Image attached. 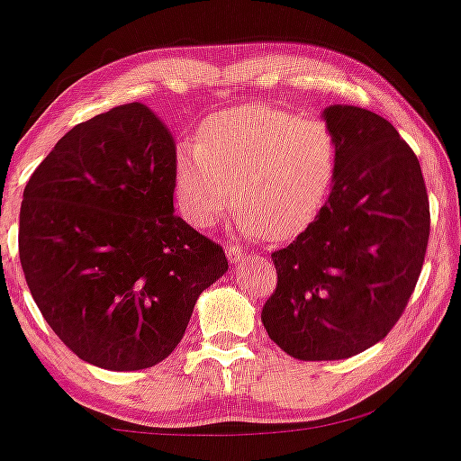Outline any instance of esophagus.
<instances>
[{"label":"esophagus","instance_id":"1","mask_svg":"<svg viewBox=\"0 0 461 461\" xmlns=\"http://www.w3.org/2000/svg\"><path fill=\"white\" fill-rule=\"evenodd\" d=\"M225 255H227V259H230V264H240L242 259L247 258V255L242 253L238 247H225Z\"/></svg>","mask_w":461,"mask_h":461}]
</instances>
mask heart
Instances as JSON below:
<instances>
[{
    "instance_id": "b5f03b06",
    "label": "heart",
    "mask_w": 461,
    "mask_h": 461,
    "mask_svg": "<svg viewBox=\"0 0 461 461\" xmlns=\"http://www.w3.org/2000/svg\"><path fill=\"white\" fill-rule=\"evenodd\" d=\"M337 163V135L326 122L247 104L208 118L199 141L177 143L174 197L195 227H210L236 202L240 234L287 240L326 203Z\"/></svg>"
}]
</instances>
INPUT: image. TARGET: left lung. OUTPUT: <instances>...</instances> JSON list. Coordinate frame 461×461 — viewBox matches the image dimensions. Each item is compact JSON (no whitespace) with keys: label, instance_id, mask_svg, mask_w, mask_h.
Returning a JSON list of instances; mask_svg holds the SVG:
<instances>
[{"label":"left lung","instance_id":"1","mask_svg":"<svg viewBox=\"0 0 461 461\" xmlns=\"http://www.w3.org/2000/svg\"><path fill=\"white\" fill-rule=\"evenodd\" d=\"M339 163L330 195L290 247L273 253L264 329L301 360H341L384 339L412 296L429 240L419 158L389 120L330 104Z\"/></svg>","mask_w":461,"mask_h":461}]
</instances>
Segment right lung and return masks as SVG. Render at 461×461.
Returning <instances> with one entry per match:
<instances>
[{
	"mask_svg": "<svg viewBox=\"0 0 461 461\" xmlns=\"http://www.w3.org/2000/svg\"><path fill=\"white\" fill-rule=\"evenodd\" d=\"M176 143L141 103L81 122L23 191L19 258L55 335L109 371L176 350L199 294L227 273L216 242L174 212Z\"/></svg>",
	"mask_w": 461,
	"mask_h": 461,
	"instance_id": "obj_1",
	"label": "right lung"
}]
</instances>
